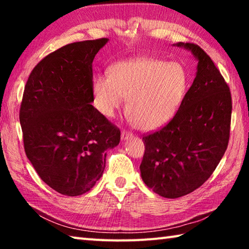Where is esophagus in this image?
<instances>
[{"mask_svg": "<svg viewBox=\"0 0 249 249\" xmlns=\"http://www.w3.org/2000/svg\"><path fill=\"white\" fill-rule=\"evenodd\" d=\"M133 137V134L129 133V132H126V130H123L121 134V138L122 141H127L128 138H132Z\"/></svg>", "mask_w": 249, "mask_h": 249, "instance_id": "34e87169", "label": "esophagus"}]
</instances>
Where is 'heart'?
Instances as JSON below:
<instances>
[{"mask_svg": "<svg viewBox=\"0 0 249 249\" xmlns=\"http://www.w3.org/2000/svg\"><path fill=\"white\" fill-rule=\"evenodd\" d=\"M187 90V74L177 62L135 58L111 66L108 75L96 74L91 81L93 105L112 119L125 99L130 123L142 130L167 125L178 112Z\"/></svg>", "mask_w": 249, "mask_h": 249, "instance_id": "heart-1", "label": "heart"}]
</instances>
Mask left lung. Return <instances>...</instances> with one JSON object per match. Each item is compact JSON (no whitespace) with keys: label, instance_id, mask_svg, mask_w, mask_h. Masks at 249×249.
<instances>
[{"label":"left lung","instance_id":"1","mask_svg":"<svg viewBox=\"0 0 249 249\" xmlns=\"http://www.w3.org/2000/svg\"><path fill=\"white\" fill-rule=\"evenodd\" d=\"M197 61L196 78L169 123L142 137V179L157 195L177 199L201 187L215 170L229 145L230 88L199 46L177 43Z\"/></svg>","mask_w":249,"mask_h":249}]
</instances>
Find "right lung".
<instances>
[{
  "label": "right lung",
  "mask_w": 249,
  "mask_h": 249,
  "mask_svg": "<svg viewBox=\"0 0 249 249\" xmlns=\"http://www.w3.org/2000/svg\"><path fill=\"white\" fill-rule=\"evenodd\" d=\"M109 39L66 45L45 57L26 82L19 122L24 148L50 188L81 196L103 175L105 150L120 144V129L92 105V62Z\"/></svg>",
  "instance_id": "obj_1"
}]
</instances>
